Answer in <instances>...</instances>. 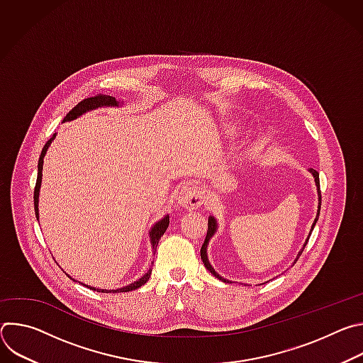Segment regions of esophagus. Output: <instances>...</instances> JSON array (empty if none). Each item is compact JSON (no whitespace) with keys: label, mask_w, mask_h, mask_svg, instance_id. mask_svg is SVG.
Returning <instances> with one entry per match:
<instances>
[{"label":"esophagus","mask_w":363,"mask_h":363,"mask_svg":"<svg viewBox=\"0 0 363 363\" xmlns=\"http://www.w3.org/2000/svg\"><path fill=\"white\" fill-rule=\"evenodd\" d=\"M177 199L179 205L185 206V208H198V206L203 202L202 192L199 191L198 186H194V185L182 186L181 191L178 192Z\"/></svg>","instance_id":"34e87169"}]
</instances>
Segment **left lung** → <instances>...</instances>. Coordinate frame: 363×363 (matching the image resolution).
Returning a JSON list of instances; mask_svg holds the SVG:
<instances>
[{
  "label": "left lung",
  "instance_id": "1",
  "mask_svg": "<svg viewBox=\"0 0 363 363\" xmlns=\"http://www.w3.org/2000/svg\"><path fill=\"white\" fill-rule=\"evenodd\" d=\"M310 174L313 175V178H315V182H316V186H318V195H319V206H318V216H316V218H315V223H313V225H312V230H310V233H308V237L306 238V241H304V244H303V248L298 251V254H297V258L294 260V263L298 260V257L301 255V252H303V250H304V247H306V244H307V241H308V238H310V234H312V231H313V228H315V225H316V223H318V220H319V214H320V205H322V194H320V181H319V172L316 171V169H313V168H310ZM216 231H217V220L214 218V217H210L208 218V231H206V237H205V241H203V244H202V247H201V258H202V263H203V266L206 267V270H210L211 272V274H214L217 279H220V280H223V281H225V283H231L230 280H225L224 277H221L214 269H213V266L210 264V262H208V255H206V247H208V241L213 238V235L216 234Z\"/></svg>",
  "mask_w": 363,
  "mask_h": 363
}]
</instances>
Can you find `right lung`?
Returning <instances> with one entry per match:
<instances>
[{"label": "right lung", "mask_w": 363, "mask_h": 363, "mask_svg": "<svg viewBox=\"0 0 363 363\" xmlns=\"http://www.w3.org/2000/svg\"><path fill=\"white\" fill-rule=\"evenodd\" d=\"M119 103H122V101H118L115 97L106 96V94H97V96L87 97V99L82 100V101L79 103V105H76V106L66 115V118L63 119V122L74 121V119H77L79 116H82L83 113H86V112H89V111H93V109H97V108H103V106H119ZM55 138H56V133L45 142V145H44V147H43V150H41V155H40V160H38V174H37V182H35V188H34V210H35V217H37V220H38V195H40V186H41V178H43V162H44L45 152H47L50 143L53 142ZM168 225H169V216H165L161 221H158L157 224H155V225L150 228L149 237H150V244H152V250H153V251H157L158 242H160L161 237L164 235V233L167 231ZM150 273H152V270L149 269L147 273H146L143 277H140L139 280L133 281L132 284L125 286V287H121V289H118V290H105V289H96V287H90V286H87V287H89L90 290H96V291H101V293H112V291H113V293H125V291L136 290V289H139L142 284H145V283L149 280ZM69 277H70V276H69Z\"/></svg>", "instance_id": "obj_1"}]
</instances>
